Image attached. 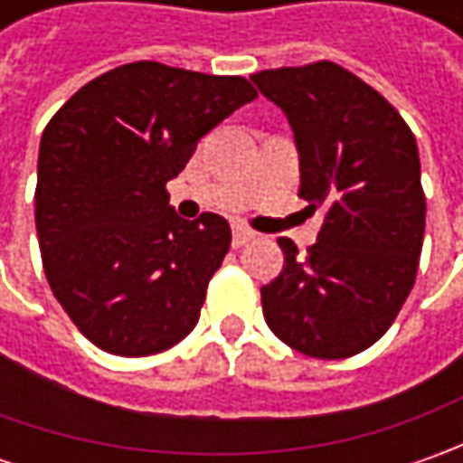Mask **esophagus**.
<instances>
[{
  "label": "esophagus",
  "instance_id": "34e87169",
  "mask_svg": "<svg viewBox=\"0 0 463 463\" xmlns=\"http://www.w3.org/2000/svg\"><path fill=\"white\" fill-rule=\"evenodd\" d=\"M255 237H258V234H255L252 229H247L244 223H234V229H232V244H234V247H244L247 241H252Z\"/></svg>",
  "mask_w": 463,
  "mask_h": 463
}]
</instances>
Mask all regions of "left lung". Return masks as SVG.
Instances as JSON below:
<instances>
[{"instance_id": "obj_1", "label": "left lung", "mask_w": 463, "mask_h": 463, "mask_svg": "<svg viewBox=\"0 0 463 463\" xmlns=\"http://www.w3.org/2000/svg\"><path fill=\"white\" fill-rule=\"evenodd\" d=\"M250 80L286 113L301 187L325 223L298 258L280 237L283 270L260 288L273 335L311 358H350L397 319L418 276L425 234L418 141L364 80L332 61Z\"/></svg>"}]
</instances>
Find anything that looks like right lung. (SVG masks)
<instances>
[{"instance_id": "add662e5", "label": "right lung", "mask_w": 463, "mask_h": 463, "mask_svg": "<svg viewBox=\"0 0 463 463\" xmlns=\"http://www.w3.org/2000/svg\"><path fill=\"white\" fill-rule=\"evenodd\" d=\"M255 98L241 77L136 61L84 84L45 126L35 187L43 270L99 350L154 355L198 325L232 229L219 213L180 219L165 185Z\"/></svg>"}]
</instances>
